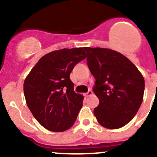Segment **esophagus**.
<instances>
[{"mask_svg":"<svg viewBox=\"0 0 157 157\" xmlns=\"http://www.w3.org/2000/svg\"><path fill=\"white\" fill-rule=\"evenodd\" d=\"M93 91H91V90H89V91L87 92V93H84V96L85 97H88V96H90L93 95Z\"/></svg>","mask_w":157,"mask_h":157,"instance_id":"esophagus-1","label":"esophagus"}]
</instances>
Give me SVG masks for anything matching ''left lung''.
Returning a JSON list of instances; mask_svg holds the SVG:
<instances>
[{
    "label": "left lung",
    "instance_id": "left-lung-1",
    "mask_svg": "<svg viewBox=\"0 0 157 157\" xmlns=\"http://www.w3.org/2000/svg\"><path fill=\"white\" fill-rule=\"evenodd\" d=\"M87 65L96 79L93 92L99 104L93 113L109 129L126 125L142 103L144 79L136 66L116 51L85 47Z\"/></svg>",
    "mask_w": 157,
    "mask_h": 157
}]
</instances>
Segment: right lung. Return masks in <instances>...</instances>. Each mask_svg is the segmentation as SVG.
Wrapping results in <instances>:
<instances>
[{"mask_svg":"<svg viewBox=\"0 0 157 157\" xmlns=\"http://www.w3.org/2000/svg\"><path fill=\"white\" fill-rule=\"evenodd\" d=\"M86 57L82 48L54 51L42 57L25 79L26 104L38 122L48 131H64L75 122L83 96L74 91L70 74Z\"/></svg>","mask_w":157,"mask_h":157,"instance_id":"add662e5","label":"right lung"}]
</instances>
